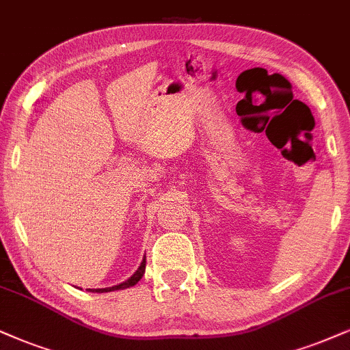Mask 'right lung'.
I'll use <instances>...</instances> for the list:
<instances>
[{"instance_id": "1", "label": "right lung", "mask_w": 350, "mask_h": 350, "mask_svg": "<svg viewBox=\"0 0 350 350\" xmlns=\"http://www.w3.org/2000/svg\"><path fill=\"white\" fill-rule=\"evenodd\" d=\"M144 273H145V256H144L142 263H140V267L137 268V271H135L134 274H132V276L129 278V280H126L124 282H121V284L113 286V287H101V289H87V291H90V293H98V294H103V293H111V291L127 289V287L135 286L137 282H139L140 280H142Z\"/></svg>"}]
</instances>
